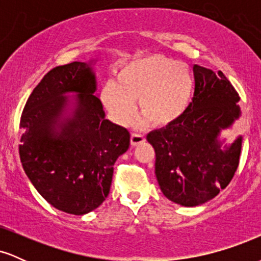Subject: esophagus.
Segmentation results:
<instances>
[{
    "label": "esophagus",
    "instance_id": "1",
    "mask_svg": "<svg viewBox=\"0 0 261 261\" xmlns=\"http://www.w3.org/2000/svg\"><path fill=\"white\" fill-rule=\"evenodd\" d=\"M146 139L143 135L141 134H133L131 135V139H130V142H131V146H139L140 143L145 142Z\"/></svg>",
    "mask_w": 261,
    "mask_h": 261
}]
</instances>
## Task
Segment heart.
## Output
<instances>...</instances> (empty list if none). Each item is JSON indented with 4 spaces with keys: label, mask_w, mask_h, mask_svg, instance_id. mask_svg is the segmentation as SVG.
Here are the masks:
<instances>
[{
    "label": "heart",
    "mask_w": 261,
    "mask_h": 261,
    "mask_svg": "<svg viewBox=\"0 0 261 261\" xmlns=\"http://www.w3.org/2000/svg\"><path fill=\"white\" fill-rule=\"evenodd\" d=\"M195 80L188 65L161 55L136 59L124 65L118 72L116 83H107L101 100L112 118L126 124L136 112L139 100L142 118L137 121L145 126L149 121L168 126L187 113L193 99Z\"/></svg>",
    "instance_id": "obj_1"
}]
</instances>
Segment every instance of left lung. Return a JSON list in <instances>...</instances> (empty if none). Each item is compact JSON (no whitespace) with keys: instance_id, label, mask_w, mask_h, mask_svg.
Segmentation results:
<instances>
[{"instance_id":"left-lung-1","label":"left lung","mask_w":261,"mask_h":261,"mask_svg":"<svg viewBox=\"0 0 261 261\" xmlns=\"http://www.w3.org/2000/svg\"><path fill=\"white\" fill-rule=\"evenodd\" d=\"M195 92L179 120L147 135L155 152L154 173L163 195L185 206L202 205L229 184L239 163L243 136H222L242 115L234 87L218 71L194 66Z\"/></svg>"}]
</instances>
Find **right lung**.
<instances>
[{"mask_svg": "<svg viewBox=\"0 0 261 261\" xmlns=\"http://www.w3.org/2000/svg\"><path fill=\"white\" fill-rule=\"evenodd\" d=\"M97 61L49 71L20 118L19 155L27 176L50 205L77 216L107 199L114 164L130 146L126 128L106 118L97 93Z\"/></svg>", "mask_w": 261, "mask_h": 261, "instance_id": "right-lung-1", "label": "right lung"}]
</instances>
